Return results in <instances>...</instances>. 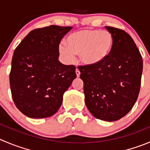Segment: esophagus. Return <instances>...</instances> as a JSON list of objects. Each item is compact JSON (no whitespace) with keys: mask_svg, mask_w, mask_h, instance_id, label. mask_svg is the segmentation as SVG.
I'll return each instance as SVG.
<instances>
[{"mask_svg":"<svg viewBox=\"0 0 150 150\" xmlns=\"http://www.w3.org/2000/svg\"><path fill=\"white\" fill-rule=\"evenodd\" d=\"M76 76H77V77H79V76H80V72H79V71L78 68H76Z\"/></svg>","mask_w":150,"mask_h":150,"instance_id":"esophagus-1","label":"esophagus"}]
</instances>
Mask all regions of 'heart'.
<instances>
[{"label": "heart", "instance_id": "b5f03b06", "mask_svg": "<svg viewBox=\"0 0 150 150\" xmlns=\"http://www.w3.org/2000/svg\"><path fill=\"white\" fill-rule=\"evenodd\" d=\"M66 45L61 44L59 51L68 62H73L75 55L86 66H96L102 63L110 54L113 38L109 31L96 29H83L68 37Z\"/></svg>", "mask_w": 150, "mask_h": 150}]
</instances>
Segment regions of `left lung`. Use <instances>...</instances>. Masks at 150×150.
<instances>
[{
  "instance_id": "obj_1",
  "label": "left lung",
  "mask_w": 150,
  "mask_h": 150,
  "mask_svg": "<svg viewBox=\"0 0 150 150\" xmlns=\"http://www.w3.org/2000/svg\"><path fill=\"white\" fill-rule=\"evenodd\" d=\"M113 38L108 57L96 66L81 65L85 104L96 119L113 122L128 113L138 99L143 61L130 35L105 26Z\"/></svg>"
}]
</instances>
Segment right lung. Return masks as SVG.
Segmentation results:
<instances>
[{"mask_svg": "<svg viewBox=\"0 0 150 150\" xmlns=\"http://www.w3.org/2000/svg\"><path fill=\"white\" fill-rule=\"evenodd\" d=\"M72 28L51 25L35 28L14 51L9 83L14 103L30 118L56 113L62 96L76 77V67L58 60L61 40Z\"/></svg>", "mask_w": 150, "mask_h": 150, "instance_id": "right-lung-1", "label": "right lung"}]
</instances>
